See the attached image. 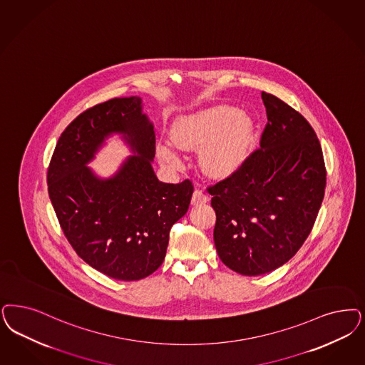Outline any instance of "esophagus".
Returning a JSON list of instances; mask_svg holds the SVG:
<instances>
[{
	"label": "esophagus",
	"mask_w": 365,
	"mask_h": 365,
	"mask_svg": "<svg viewBox=\"0 0 365 365\" xmlns=\"http://www.w3.org/2000/svg\"><path fill=\"white\" fill-rule=\"evenodd\" d=\"M207 201H209V198L202 190L197 189L192 192V198H191L192 205H202V203H206Z\"/></svg>",
	"instance_id": "obj_1"
}]
</instances>
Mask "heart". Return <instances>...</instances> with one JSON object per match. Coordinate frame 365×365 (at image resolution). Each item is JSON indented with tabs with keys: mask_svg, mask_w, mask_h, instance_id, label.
<instances>
[{
	"mask_svg": "<svg viewBox=\"0 0 365 365\" xmlns=\"http://www.w3.org/2000/svg\"><path fill=\"white\" fill-rule=\"evenodd\" d=\"M171 138L183 151L200 152L202 171L212 178L236 173L251 151L253 121L235 108H213L178 121ZM159 160L171 168L180 164L178 152L168 144L156 147Z\"/></svg>",
	"mask_w": 365,
	"mask_h": 365,
	"instance_id": "obj_1",
	"label": "heart"
}]
</instances>
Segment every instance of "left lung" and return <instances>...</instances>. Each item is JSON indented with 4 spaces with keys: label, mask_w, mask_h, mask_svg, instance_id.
I'll return each mask as SVG.
<instances>
[{
    "label": "left lung",
    "mask_w": 365,
    "mask_h": 365,
    "mask_svg": "<svg viewBox=\"0 0 365 365\" xmlns=\"http://www.w3.org/2000/svg\"><path fill=\"white\" fill-rule=\"evenodd\" d=\"M267 125L260 148L210 186L215 250L245 277L287 263L310 235L327 186L322 148L307 120L263 91Z\"/></svg>",
    "instance_id": "8db88e82"
}]
</instances>
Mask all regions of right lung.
I'll return each instance as SVG.
<instances>
[{
  "label": "right lung",
  "mask_w": 365,
  "mask_h": 365,
  "mask_svg": "<svg viewBox=\"0 0 365 365\" xmlns=\"http://www.w3.org/2000/svg\"><path fill=\"white\" fill-rule=\"evenodd\" d=\"M114 133L135 155L102 180L87 164ZM153 158V125L140 97L113 98L79 114L51 158L48 194L64 236L82 260L117 280L155 272L165 257L171 227L189 210L192 183L160 182Z\"/></svg>",
  "instance_id": "obj_1"
}]
</instances>
